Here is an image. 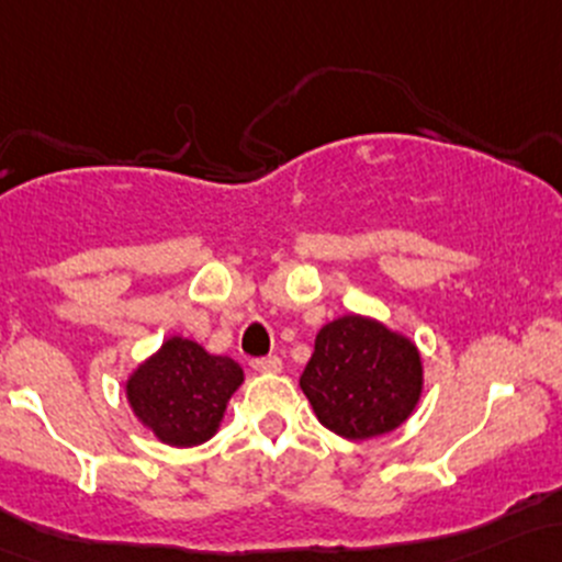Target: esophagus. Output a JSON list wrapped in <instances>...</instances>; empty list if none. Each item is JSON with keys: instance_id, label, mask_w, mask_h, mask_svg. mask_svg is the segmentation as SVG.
Instances as JSON below:
<instances>
[{"instance_id": "1", "label": "esophagus", "mask_w": 562, "mask_h": 562, "mask_svg": "<svg viewBox=\"0 0 562 562\" xmlns=\"http://www.w3.org/2000/svg\"><path fill=\"white\" fill-rule=\"evenodd\" d=\"M250 366H252V371H258V373H280L282 371V360L274 355L256 357V360H250Z\"/></svg>"}]
</instances>
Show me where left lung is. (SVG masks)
Returning a JSON list of instances; mask_svg holds the SVG:
<instances>
[{
  "instance_id": "8db88e82",
  "label": "left lung",
  "mask_w": 562,
  "mask_h": 562,
  "mask_svg": "<svg viewBox=\"0 0 562 562\" xmlns=\"http://www.w3.org/2000/svg\"><path fill=\"white\" fill-rule=\"evenodd\" d=\"M299 384L323 427L371 440L397 429L418 405L422 355L379 319L344 314L317 333Z\"/></svg>"
}]
</instances>
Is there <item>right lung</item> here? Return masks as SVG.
Wrapping results in <instances>:
<instances>
[{"instance_id":"add662e5","label":"right lung","mask_w":562,"mask_h":562,"mask_svg":"<svg viewBox=\"0 0 562 562\" xmlns=\"http://www.w3.org/2000/svg\"><path fill=\"white\" fill-rule=\"evenodd\" d=\"M232 357L205 351L196 341L172 336L127 379V403L157 440L191 448L218 431L226 403L243 384Z\"/></svg>"}]
</instances>
